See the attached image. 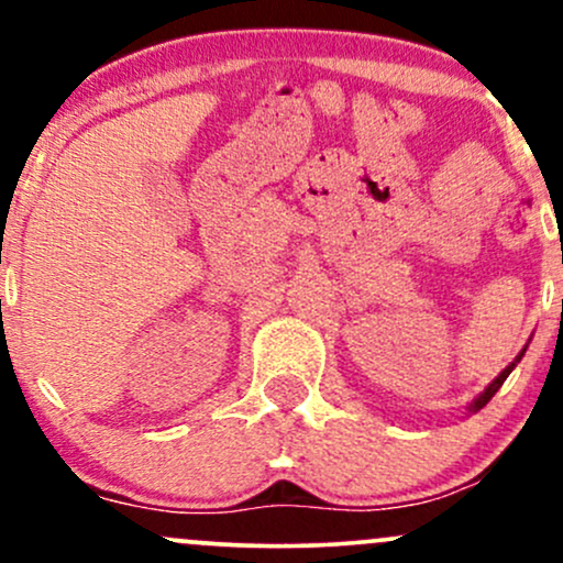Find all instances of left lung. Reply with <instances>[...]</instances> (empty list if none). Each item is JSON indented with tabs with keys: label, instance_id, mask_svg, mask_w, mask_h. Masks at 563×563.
Wrapping results in <instances>:
<instances>
[{
	"label": "left lung",
	"instance_id": "1",
	"mask_svg": "<svg viewBox=\"0 0 563 563\" xmlns=\"http://www.w3.org/2000/svg\"><path fill=\"white\" fill-rule=\"evenodd\" d=\"M525 352H527V349H521V352H519V357H516V360H514V363H510V365L506 367V371H503V373H500V376H497V378L493 380V384H489V386H487V389H484V391L479 394V397H476V399H474V405H471V407H468V410H471V412L482 410V407H484V405H487V402H489V399H493V397H495V391H497V389H500V386H503V380H506V378L510 376V371H514V367H516V363H519V360H521V357H525Z\"/></svg>",
	"mask_w": 563,
	"mask_h": 563
}]
</instances>
